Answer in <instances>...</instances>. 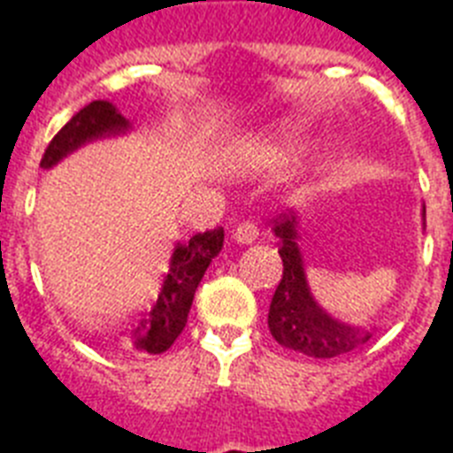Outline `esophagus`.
<instances>
[{
  "label": "esophagus",
  "mask_w": 453,
  "mask_h": 453,
  "mask_svg": "<svg viewBox=\"0 0 453 453\" xmlns=\"http://www.w3.org/2000/svg\"><path fill=\"white\" fill-rule=\"evenodd\" d=\"M256 237H258V226L254 220H242V223L234 226L233 240L237 244H251V242H256Z\"/></svg>",
  "instance_id": "1"
}]
</instances>
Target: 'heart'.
<instances>
[{
	"label": "heart",
	"mask_w": 453,
	"mask_h": 453,
	"mask_svg": "<svg viewBox=\"0 0 453 453\" xmlns=\"http://www.w3.org/2000/svg\"><path fill=\"white\" fill-rule=\"evenodd\" d=\"M303 138H305V127H303V124H287V127L280 131V148L291 150V148H296L298 143H303Z\"/></svg>",
	"instance_id": "b5f03b06"
}]
</instances>
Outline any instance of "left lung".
Instances as JSON below:
<instances>
[{"label": "left lung", "mask_w": 453, "mask_h": 453, "mask_svg": "<svg viewBox=\"0 0 453 453\" xmlns=\"http://www.w3.org/2000/svg\"><path fill=\"white\" fill-rule=\"evenodd\" d=\"M426 211V209H423ZM275 234L280 237V256L284 273L270 303L268 326L275 341L308 357L331 359L355 350L372 338V331L338 322L312 298L298 249V230L294 216H277Z\"/></svg>", "instance_id": "8db88e82"}]
</instances>
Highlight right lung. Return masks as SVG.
Segmentation results:
<instances>
[{
	"label": "right lung",
	"mask_w": 453,
	"mask_h": 453,
	"mask_svg": "<svg viewBox=\"0 0 453 453\" xmlns=\"http://www.w3.org/2000/svg\"><path fill=\"white\" fill-rule=\"evenodd\" d=\"M131 124L127 117L108 101H94L84 105L63 129L53 136L42 157V169H51L63 157L74 152L81 145L91 143L96 138L119 136L129 131ZM223 249V227L192 234L190 242H178L171 256L169 273L164 277L162 291L148 315L131 331L129 348L148 355H159L169 350L173 341L180 336L188 322L192 298L197 291L202 277L211 258Z\"/></svg>",
	"instance_id": "obj_1"
}]
</instances>
